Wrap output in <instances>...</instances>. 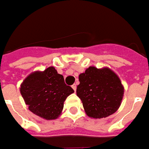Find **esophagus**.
<instances>
[{
	"instance_id": "1",
	"label": "esophagus",
	"mask_w": 149,
	"mask_h": 149,
	"mask_svg": "<svg viewBox=\"0 0 149 149\" xmlns=\"http://www.w3.org/2000/svg\"><path fill=\"white\" fill-rule=\"evenodd\" d=\"M72 89L74 90L75 92H76V90H77V86H76V85H72Z\"/></svg>"
}]
</instances>
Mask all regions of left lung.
I'll return each instance as SVG.
<instances>
[{
	"instance_id": "obj_1",
	"label": "left lung",
	"mask_w": 149,
	"mask_h": 149,
	"mask_svg": "<svg viewBox=\"0 0 149 149\" xmlns=\"http://www.w3.org/2000/svg\"><path fill=\"white\" fill-rule=\"evenodd\" d=\"M79 81L77 95L89 117L105 118L119 109L124 95V86L112 70L89 67L79 75Z\"/></svg>"
}]
</instances>
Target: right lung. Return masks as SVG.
<instances>
[{
	"instance_id": "1",
	"label": "right lung",
	"mask_w": 149,
	"mask_h": 149,
	"mask_svg": "<svg viewBox=\"0 0 149 149\" xmlns=\"http://www.w3.org/2000/svg\"><path fill=\"white\" fill-rule=\"evenodd\" d=\"M19 90L29 110L47 120H55L61 115L66 98L74 92L54 67L29 75Z\"/></svg>"
}]
</instances>
